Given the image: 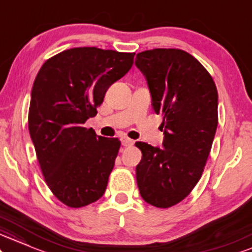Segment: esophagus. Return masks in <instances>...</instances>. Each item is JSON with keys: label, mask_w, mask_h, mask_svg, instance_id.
Returning a JSON list of instances; mask_svg holds the SVG:
<instances>
[{"label": "esophagus", "mask_w": 252, "mask_h": 252, "mask_svg": "<svg viewBox=\"0 0 252 252\" xmlns=\"http://www.w3.org/2000/svg\"><path fill=\"white\" fill-rule=\"evenodd\" d=\"M121 144H123V146L127 147V146H131V145L134 144V141L127 137H121Z\"/></svg>", "instance_id": "1"}]
</instances>
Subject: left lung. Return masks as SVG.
I'll return each mask as SVG.
<instances>
[{"label": "left lung", "instance_id": "left-lung-1", "mask_svg": "<svg viewBox=\"0 0 252 252\" xmlns=\"http://www.w3.org/2000/svg\"><path fill=\"white\" fill-rule=\"evenodd\" d=\"M135 66L147 80L152 106L162 115L164 149L138 141L141 197L167 209L185 199L199 182L218 125V93L205 67L188 52L156 48L138 53Z\"/></svg>", "mask_w": 252, "mask_h": 252}]
</instances>
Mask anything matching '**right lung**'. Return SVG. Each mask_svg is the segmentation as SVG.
Segmentation results:
<instances>
[{
  "instance_id": "add662e5",
  "label": "right lung",
  "mask_w": 252,
  "mask_h": 252,
  "mask_svg": "<svg viewBox=\"0 0 252 252\" xmlns=\"http://www.w3.org/2000/svg\"><path fill=\"white\" fill-rule=\"evenodd\" d=\"M135 53L78 47L48 59L32 90L28 127L44 182L69 208L96 202L120 149L84 124L95 117L112 84L131 69Z\"/></svg>"
}]
</instances>
